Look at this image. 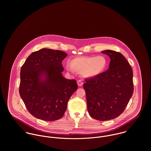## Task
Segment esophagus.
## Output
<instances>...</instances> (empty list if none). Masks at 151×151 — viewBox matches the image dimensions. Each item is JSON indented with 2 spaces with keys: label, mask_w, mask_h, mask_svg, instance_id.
<instances>
[{
  "label": "esophagus",
  "mask_w": 151,
  "mask_h": 151,
  "mask_svg": "<svg viewBox=\"0 0 151 151\" xmlns=\"http://www.w3.org/2000/svg\"><path fill=\"white\" fill-rule=\"evenodd\" d=\"M77 84L79 86H83V83L81 80H79L77 81Z\"/></svg>",
  "instance_id": "1"
}]
</instances>
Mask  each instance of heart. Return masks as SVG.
I'll return each mask as SVG.
<instances>
[{
	"label": "heart",
	"instance_id": "heart-1",
	"mask_svg": "<svg viewBox=\"0 0 151 151\" xmlns=\"http://www.w3.org/2000/svg\"><path fill=\"white\" fill-rule=\"evenodd\" d=\"M108 65L106 58L102 55L97 56H82L75 58L71 63L67 62V70L73 72L74 69L81 73L83 76L87 78L96 77L106 70Z\"/></svg>",
	"mask_w": 151,
	"mask_h": 151
}]
</instances>
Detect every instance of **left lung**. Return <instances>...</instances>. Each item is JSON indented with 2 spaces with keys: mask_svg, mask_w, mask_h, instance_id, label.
Listing matches in <instances>:
<instances>
[{
  "mask_svg": "<svg viewBox=\"0 0 151 151\" xmlns=\"http://www.w3.org/2000/svg\"><path fill=\"white\" fill-rule=\"evenodd\" d=\"M110 59L108 70L86 80L87 109L89 115L100 121L119 116L124 110L134 91L132 68L125 57L111 50L102 51Z\"/></svg>",
  "mask_w": 151,
  "mask_h": 151,
  "instance_id": "obj_1",
  "label": "left lung"
}]
</instances>
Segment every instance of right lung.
Instances as JSON below:
<instances>
[{
  "mask_svg": "<svg viewBox=\"0 0 151 151\" xmlns=\"http://www.w3.org/2000/svg\"><path fill=\"white\" fill-rule=\"evenodd\" d=\"M67 55L61 50L43 48L32 53L22 67L19 93L28 111L37 119L62 118L78 88L75 80L62 75V62Z\"/></svg>",
  "mask_w": 151,
  "mask_h": 151,
  "instance_id": "right-lung-1",
  "label": "right lung"
}]
</instances>
